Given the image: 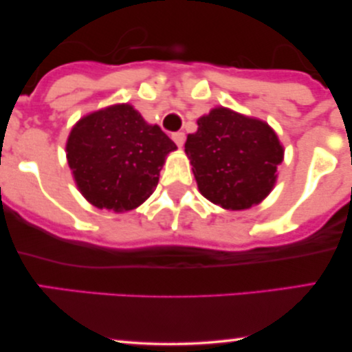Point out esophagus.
<instances>
[{"instance_id":"1","label":"esophagus","mask_w":352,"mask_h":352,"mask_svg":"<svg viewBox=\"0 0 352 352\" xmlns=\"http://www.w3.org/2000/svg\"><path fill=\"white\" fill-rule=\"evenodd\" d=\"M172 139H173V142L179 145V147H182V145H184V142H185V134H184V132H173Z\"/></svg>"}]
</instances>
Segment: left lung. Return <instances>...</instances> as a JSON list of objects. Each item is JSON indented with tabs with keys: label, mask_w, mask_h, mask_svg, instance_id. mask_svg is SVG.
Wrapping results in <instances>:
<instances>
[{
	"label": "left lung",
	"mask_w": 352,
	"mask_h": 352,
	"mask_svg": "<svg viewBox=\"0 0 352 352\" xmlns=\"http://www.w3.org/2000/svg\"><path fill=\"white\" fill-rule=\"evenodd\" d=\"M185 153L205 199L227 210L258 205L272 192L283 145L263 120L217 107L197 120Z\"/></svg>",
	"instance_id": "left-lung-1"
}]
</instances>
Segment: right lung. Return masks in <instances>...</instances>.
I'll return each instance as SVG.
<instances>
[{
    "mask_svg": "<svg viewBox=\"0 0 352 352\" xmlns=\"http://www.w3.org/2000/svg\"><path fill=\"white\" fill-rule=\"evenodd\" d=\"M177 145L129 104L100 109L72 127L67 164L84 199L94 207L127 212L159 184L167 153Z\"/></svg>",
    "mask_w": 352,
    "mask_h": 352,
    "instance_id": "right-lung-1",
    "label": "right lung"
}]
</instances>
